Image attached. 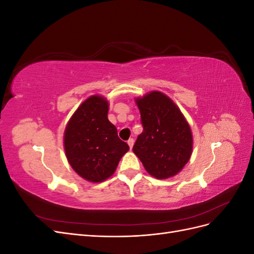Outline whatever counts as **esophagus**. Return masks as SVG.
Masks as SVG:
<instances>
[{
	"mask_svg": "<svg viewBox=\"0 0 254 254\" xmlns=\"http://www.w3.org/2000/svg\"><path fill=\"white\" fill-rule=\"evenodd\" d=\"M127 143H128V145H129L130 149H131V148H132V146H133V144H134V140H133V139H129V140L127 141Z\"/></svg>",
	"mask_w": 254,
	"mask_h": 254,
	"instance_id": "esophagus-1",
	"label": "esophagus"
}]
</instances>
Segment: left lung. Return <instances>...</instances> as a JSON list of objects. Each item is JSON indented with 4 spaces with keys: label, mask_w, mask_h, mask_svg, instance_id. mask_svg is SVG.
<instances>
[{
    "label": "left lung",
    "mask_w": 254,
    "mask_h": 254,
    "mask_svg": "<svg viewBox=\"0 0 254 254\" xmlns=\"http://www.w3.org/2000/svg\"><path fill=\"white\" fill-rule=\"evenodd\" d=\"M135 103L141 113L143 132L133 152L145 170L157 179H167L184 167L193 150L191 130L182 112L162 92L151 91Z\"/></svg>",
    "instance_id": "1"
}]
</instances>
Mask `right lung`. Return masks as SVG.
<instances>
[{
    "label": "right lung",
    "mask_w": 254,
    "mask_h": 254,
    "mask_svg": "<svg viewBox=\"0 0 254 254\" xmlns=\"http://www.w3.org/2000/svg\"><path fill=\"white\" fill-rule=\"evenodd\" d=\"M109 104L103 96L87 98L66 124L64 145L73 170L90 182L111 177L121 158L129 150L108 120Z\"/></svg>",
    "instance_id": "right-lung-1"
}]
</instances>
